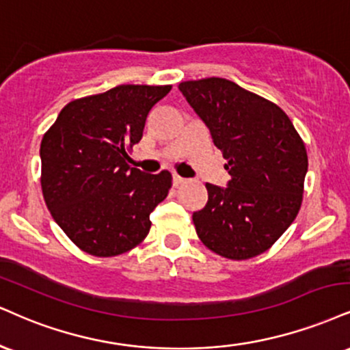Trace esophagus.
<instances>
[{
    "mask_svg": "<svg viewBox=\"0 0 350 350\" xmlns=\"http://www.w3.org/2000/svg\"><path fill=\"white\" fill-rule=\"evenodd\" d=\"M172 183H174V186H180V184L186 183V179L180 178L179 174H172Z\"/></svg>",
    "mask_w": 350,
    "mask_h": 350,
    "instance_id": "34e87169",
    "label": "esophagus"
}]
</instances>
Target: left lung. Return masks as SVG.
<instances>
[{
	"label": "left lung",
	"mask_w": 350,
	"mask_h": 350,
	"mask_svg": "<svg viewBox=\"0 0 350 350\" xmlns=\"http://www.w3.org/2000/svg\"><path fill=\"white\" fill-rule=\"evenodd\" d=\"M226 159L231 179L205 184L208 200L193 212L200 241L221 258L266 252L292 225L308 170L305 143L277 104L225 78L179 83Z\"/></svg>",
	"instance_id": "obj_1"
}]
</instances>
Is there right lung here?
<instances>
[{"mask_svg": "<svg viewBox=\"0 0 350 350\" xmlns=\"http://www.w3.org/2000/svg\"><path fill=\"white\" fill-rule=\"evenodd\" d=\"M171 88L120 84L75 99L44 133V200L66 237L88 254L113 258L148 234L151 210L166 199L172 176L145 174L130 166L129 153Z\"/></svg>", "mask_w": 350, "mask_h": 350, "instance_id": "add662e5", "label": "right lung"}]
</instances>
